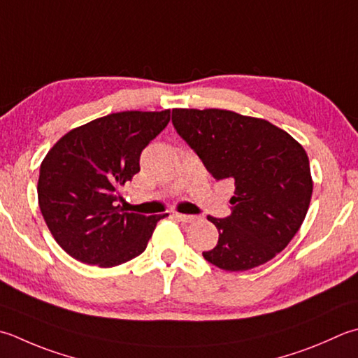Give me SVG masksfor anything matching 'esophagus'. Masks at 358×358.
Returning <instances> with one entry per match:
<instances>
[{"instance_id":"1","label":"esophagus","mask_w":358,"mask_h":358,"mask_svg":"<svg viewBox=\"0 0 358 358\" xmlns=\"http://www.w3.org/2000/svg\"><path fill=\"white\" fill-rule=\"evenodd\" d=\"M173 217L180 222H194L195 219H197V215H187V214H180V213H175Z\"/></svg>"}]
</instances>
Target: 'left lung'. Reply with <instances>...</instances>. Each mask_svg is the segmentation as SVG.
<instances>
[{
	"label": "left lung",
	"mask_w": 358,
	"mask_h": 358,
	"mask_svg": "<svg viewBox=\"0 0 358 358\" xmlns=\"http://www.w3.org/2000/svg\"><path fill=\"white\" fill-rule=\"evenodd\" d=\"M172 124L215 180L234 181L231 214L208 217L219 242L203 257L227 271L259 267L303 225L313 181L296 139L265 119L219 108H173Z\"/></svg>",
	"instance_id": "8db88e82"
}]
</instances>
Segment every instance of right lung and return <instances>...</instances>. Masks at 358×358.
I'll list each match as a JSON object with an SVG mask.
<instances>
[{
  "label": "right lung",
  "mask_w": 358,
  "mask_h": 358,
  "mask_svg": "<svg viewBox=\"0 0 358 358\" xmlns=\"http://www.w3.org/2000/svg\"><path fill=\"white\" fill-rule=\"evenodd\" d=\"M171 121V110L121 111L69 130L40 166L38 205L55 242L90 265L116 267L143 253L163 215L125 213L117 191Z\"/></svg>",
  "instance_id": "add662e5"
}]
</instances>
